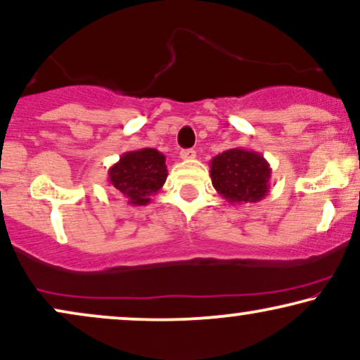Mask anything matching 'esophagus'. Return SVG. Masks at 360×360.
<instances>
[{
  "mask_svg": "<svg viewBox=\"0 0 360 360\" xmlns=\"http://www.w3.org/2000/svg\"><path fill=\"white\" fill-rule=\"evenodd\" d=\"M195 157H197V152H195V150H192V148L181 150V152H180L181 160H193Z\"/></svg>",
  "mask_w": 360,
  "mask_h": 360,
  "instance_id": "obj_1",
  "label": "esophagus"
}]
</instances>
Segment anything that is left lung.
<instances>
[{
	"mask_svg": "<svg viewBox=\"0 0 360 360\" xmlns=\"http://www.w3.org/2000/svg\"><path fill=\"white\" fill-rule=\"evenodd\" d=\"M270 168L264 155L230 148L210 160L212 185L230 203L260 202L270 188Z\"/></svg>",
	"mask_w": 360,
	"mask_h": 360,
	"instance_id": "1",
	"label": "left lung"
}]
</instances>
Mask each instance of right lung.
I'll list each match as a JSON object with an SVG mask.
<instances>
[{
    "label": "right lung",
    "mask_w": 360,
    "mask_h": 360,
    "mask_svg": "<svg viewBox=\"0 0 360 360\" xmlns=\"http://www.w3.org/2000/svg\"><path fill=\"white\" fill-rule=\"evenodd\" d=\"M168 175L165 155L155 148H140L123 153L108 170L113 192L127 198L128 205L141 207L163 187Z\"/></svg>",
    "instance_id": "right-lung-1"
}]
</instances>
